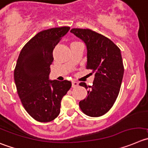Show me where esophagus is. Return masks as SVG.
Here are the masks:
<instances>
[{
	"instance_id": "1",
	"label": "esophagus",
	"mask_w": 148,
	"mask_h": 148,
	"mask_svg": "<svg viewBox=\"0 0 148 148\" xmlns=\"http://www.w3.org/2000/svg\"><path fill=\"white\" fill-rule=\"evenodd\" d=\"M79 83L76 81H72V88H75V87L78 86Z\"/></svg>"
}]
</instances>
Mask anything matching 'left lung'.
Segmentation results:
<instances>
[{
	"mask_svg": "<svg viewBox=\"0 0 148 148\" xmlns=\"http://www.w3.org/2000/svg\"><path fill=\"white\" fill-rule=\"evenodd\" d=\"M70 32L85 43L86 69L95 74L91 86L79 83L89 90L79 106L87 115L100 117L112 107L119 94L124 73L121 49L110 38L90 29L73 28Z\"/></svg>",
	"mask_w": 148,
	"mask_h": 148,
	"instance_id": "1",
	"label": "left lung"
}]
</instances>
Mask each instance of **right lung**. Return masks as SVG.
<instances>
[{"mask_svg":"<svg viewBox=\"0 0 148 148\" xmlns=\"http://www.w3.org/2000/svg\"><path fill=\"white\" fill-rule=\"evenodd\" d=\"M69 27L42 30L20 52L14 72L18 96L25 110L34 120L50 122L60 113L62 98L71 88L69 80H49L54 48Z\"/></svg>","mask_w":148,"mask_h":148,"instance_id":"right-lung-1","label":"right lung"}]
</instances>
